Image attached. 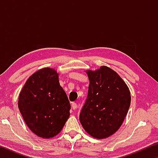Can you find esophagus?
Wrapping results in <instances>:
<instances>
[{
	"mask_svg": "<svg viewBox=\"0 0 158 158\" xmlns=\"http://www.w3.org/2000/svg\"><path fill=\"white\" fill-rule=\"evenodd\" d=\"M77 107V105L76 102H73V104H72V108H73V109H76Z\"/></svg>",
	"mask_w": 158,
	"mask_h": 158,
	"instance_id": "1",
	"label": "esophagus"
}]
</instances>
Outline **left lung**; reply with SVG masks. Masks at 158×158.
<instances>
[{"instance_id": "left-lung-1", "label": "left lung", "mask_w": 158, "mask_h": 158, "mask_svg": "<svg viewBox=\"0 0 158 158\" xmlns=\"http://www.w3.org/2000/svg\"><path fill=\"white\" fill-rule=\"evenodd\" d=\"M88 95L79 114L86 132L96 139L106 138L121 127L130 108V90L120 76L106 66L86 72Z\"/></svg>"}]
</instances>
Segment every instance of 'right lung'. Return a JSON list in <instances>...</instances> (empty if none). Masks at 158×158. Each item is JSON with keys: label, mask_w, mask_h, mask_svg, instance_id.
Returning <instances> with one entry per match:
<instances>
[{"label": "right lung", "mask_w": 158, "mask_h": 158, "mask_svg": "<svg viewBox=\"0 0 158 158\" xmlns=\"http://www.w3.org/2000/svg\"><path fill=\"white\" fill-rule=\"evenodd\" d=\"M18 106L29 129L46 139L60 132L71 109L56 71L51 68L40 69L29 77L19 94Z\"/></svg>", "instance_id": "add662e5"}]
</instances>
